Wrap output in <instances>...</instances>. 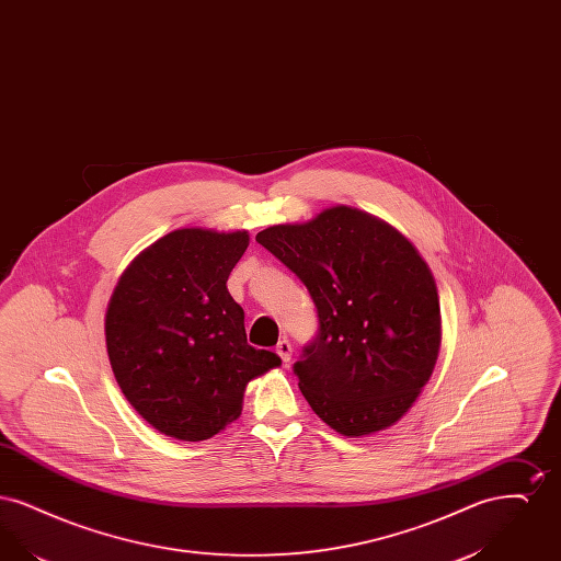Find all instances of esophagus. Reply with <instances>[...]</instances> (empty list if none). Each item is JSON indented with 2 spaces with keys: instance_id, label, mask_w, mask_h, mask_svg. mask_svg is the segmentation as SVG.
I'll return each mask as SVG.
<instances>
[{
  "instance_id": "esophagus-1",
  "label": "esophagus",
  "mask_w": 561,
  "mask_h": 561,
  "mask_svg": "<svg viewBox=\"0 0 561 561\" xmlns=\"http://www.w3.org/2000/svg\"><path fill=\"white\" fill-rule=\"evenodd\" d=\"M275 353L282 357V362L288 366L290 364V359H293V345H290V341H279L277 343V347H275Z\"/></svg>"
}]
</instances>
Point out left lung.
<instances>
[{"instance_id":"8db88e82","label":"left lung","mask_w":561,"mask_h":561,"mask_svg":"<svg viewBox=\"0 0 561 561\" xmlns=\"http://www.w3.org/2000/svg\"><path fill=\"white\" fill-rule=\"evenodd\" d=\"M256 241L316 302L318 336L294 364L313 412L347 437L396 425L427 385L442 345L437 286L412 241L348 206L273 225Z\"/></svg>"}]
</instances>
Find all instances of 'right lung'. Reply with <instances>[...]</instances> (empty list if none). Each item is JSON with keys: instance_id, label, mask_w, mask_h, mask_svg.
I'll return each instance as SVG.
<instances>
[{"instance_id": "1", "label": "right lung", "mask_w": 561, "mask_h": 561, "mask_svg": "<svg viewBox=\"0 0 561 561\" xmlns=\"http://www.w3.org/2000/svg\"><path fill=\"white\" fill-rule=\"evenodd\" d=\"M248 231L176 229L122 273L105 316L115 380L160 433L202 442L238 421L245 385L282 359L248 345L227 290Z\"/></svg>"}]
</instances>
